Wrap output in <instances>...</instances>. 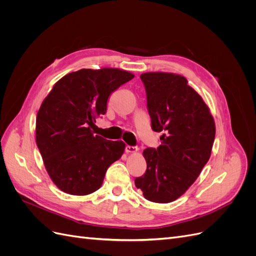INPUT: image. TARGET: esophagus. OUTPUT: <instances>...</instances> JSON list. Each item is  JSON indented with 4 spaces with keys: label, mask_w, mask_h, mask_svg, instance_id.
<instances>
[{
    "label": "esophagus",
    "mask_w": 256,
    "mask_h": 256,
    "mask_svg": "<svg viewBox=\"0 0 256 256\" xmlns=\"http://www.w3.org/2000/svg\"><path fill=\"white\" fill-rule=\"evenodd\" d=\"M138 146H130V145H127L125 147V150L126 152H138Z\"/></svg>",
    "instance_id": "obj_1"
}]
</instances>
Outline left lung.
Instances as JSON below:
<instances>
[{
    "mask_svg": "<svg viewBox=\"0 0 256 256\" xmlns=\"http://www.w3.org/2000/svg\"><path fill=\"white\" fill-rule=\"evenodd\" d=\"M145 86L152 129L164 132L157 148L144 150L147 168L134 180L146 200L170 203L196 182L212 154L216 127L208 106L184 76L146 72Z\"/></svg>",
    "mask_w": 256,
    "mask_h": 256,
    "instance_id": "8db88e82",
    "label": "left lung"
}]
</instances>
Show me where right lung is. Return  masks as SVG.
Here are the masks:
<instances>
[{
  "mask_svg": "<svg viewBox=\"0 0 256 256\" xmlns=\"http://www.w3.org/2000/svg\"><path fill=\"white\" fill-rule=\"evenodd\" d=\"M134 76L116 68L80 69L58 80L36 116V144L56 187L68 194L98 190L108 168L125 150L122 141L94 136L110 95Z\"/></svg>",
  "mask_w": 256,
  "mask_h": 256,
  "instance_id": "obj_1",
  "label": "right lung"
}]
</instances>
